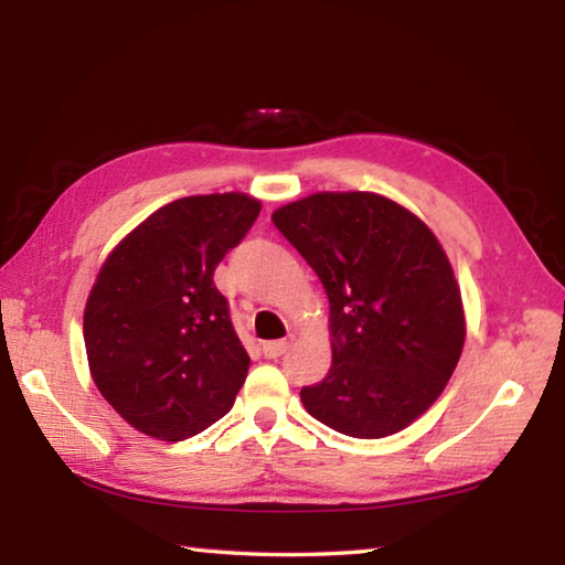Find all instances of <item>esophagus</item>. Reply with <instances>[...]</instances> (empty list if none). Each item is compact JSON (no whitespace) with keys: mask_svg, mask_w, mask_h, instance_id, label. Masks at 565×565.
<instances>
[{"mask_svg":"<svg viewBox=\"0 0 565 565\" xmlns=\"http://www.w3.org/2000/svg\"><path fill=\"white\" fill-rule=\"evenodd\" d=\"M286 349H289V343H286L284 339H279V341H266L264 347H262L266 359H279Z\"/></svg>","mask_w":565,"mask_h":565,"instance_id":"1","label":"esophagus"}]
</instances>
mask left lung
I'll return each mask as SVG.
<instances>
[{
  "label": "left lung",
  "mask_w": 565,
  "mask_h": 565,
  "mask_svg": "<svg viewBox=\"0 0 565 565\" xmlns=\"http://www.w3.org/2000/svg\"><path fill=\"white\" fill-rule=\"evenodd\" d=\"M271 222L319 274L331 309V369L301 388L339 434L384 438L441 394L463 351L461 289L418 216L371 191H323Z\"/></svg>",
  "instance_id": "obj_1"
}]
</instances>
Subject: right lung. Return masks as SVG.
I'll return each instance as SVG.
<instances>
[{
    "mask_svg": "<svg viewBox=\"0 0 565 565\" xmlns=\"http://www.w3.org/2000/svg\"><path fill=\"white\" fill-rule=\"evenodd\" d=\"M246 194L177 199L104 262L84 309L94 384L137 431L184 441L228 414L248 371L218 262L254 226Z\"/></svg>",
    "mask_w": 565,
    "mask_h": 565,
    "instance_id": "1",
    "label": "right lung"
}]
</instances>
